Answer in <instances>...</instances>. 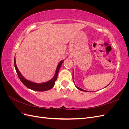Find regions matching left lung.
<instances>
[{"mask_svg":"<svg viewBox=\"0 0 129 129\" xmlns=\"http://www.w3.org/2000/svg\"><path fill=\"white\" fill-rule=\"evenodd\" d=\"M73 74H74V72H73ZM73 81H74V80H73ZM76 86V85H75ZM76 87L78 89H79L80 90H81V91H87L86 90H83V89H81V88H80L79 87H77V86H76Z\"/></svg>","mask_w":129,"mask_h":129,"instance_id":"8db88e82","label":"left lung"}]
</instances>
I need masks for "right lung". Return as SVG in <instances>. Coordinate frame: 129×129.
<instances>
[{
  "label": "right lung",
  "mask_w": 129,
  "mask_h": 129,
  "mask_svg": "<svg viewBox=\"0 0 129 129\" xmlns=\"http://www.w3.org/2000/svg\"><path fill=\"white\" fill-rule=\"evenodd\" d=\"M63 61H61L60 63H58L57 67V68H56V71L55 75H54V76L53 77V78L52 80H50V81L47 82L40 83V84L32 82H30L29 81L27 80L21 75V74H20V72L19 71V70L16 66L15 58H14V67H15V70H16V72H17V73L18 74V76L19 78V79L20 80L21 82L24 84L27 88H28L30 89H32V90H35V91H46V90H48L52 89L54 87V84H55V81L57 79L58 71H59L60 68L61 66V64L62 63H63Z\"/></svg>",
  "instance_id": "add662e5"
}]
</instances>
